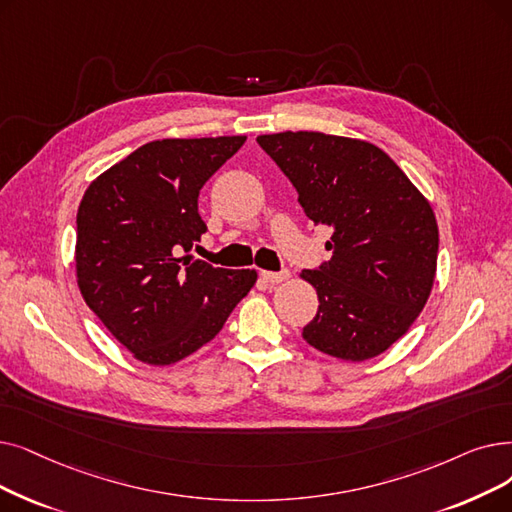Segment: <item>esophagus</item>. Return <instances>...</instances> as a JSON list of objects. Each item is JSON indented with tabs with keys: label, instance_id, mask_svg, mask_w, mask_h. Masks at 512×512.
Segmentation results:
<instances>
[{
	"label": "esophagus",
	"instance_id": "34e87169",
	"mask_svg": "<svg viewBox=\"0 0 512 512\" xmlns=\"http://www.w3.org/2000/svg\"><path fill=\"white\" fill-rule=\"evenodd\" d=\"M261 278L265 280V282H270V284H280V282H284L286 278H288V270H280V272H261Z\"/></svg>",
	"mask_w": 512,
	"mask_h": 512
}]
</instances>
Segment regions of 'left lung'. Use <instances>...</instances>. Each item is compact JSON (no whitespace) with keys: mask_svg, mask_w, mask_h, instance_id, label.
<instances>
[{"mask_svg":"<svg viewBox=\"0 0 512 512\" xmlns=\"http://www.w3.org/2000/svg\"><path fill=\"white\" fill-rule=\"evenodd\" d=\"M257 144L291 180L303 213L332 228V257L301 272L320 301L303 339L349 362L383 353L406 335L433 286L439 232L427 198L362 140L284 131Z\"/></svg>","mask_w":512,"mask_h":512,"instance_id":"8db88e82","label":"left lung"}]
</instances>
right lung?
<instances>
[{
    "label": "right lung",
    "mask_w": 512,
    "mask_h": 512,
    "mask_svg": "<svg viewBox=\"0 0 512 512\" xmlns=\"http://www.w3.org/2000/svg\"><path fill=\"white\" fill-rule=\"evenodd\" d=\"M244 136L157 140L102 173L77 211L85 303L138 360L167 366L209 343L257 280L192 249L207 232L198 194Z\"/></svg>",
    "instance_id": "add662e5"
}]
</instances>
